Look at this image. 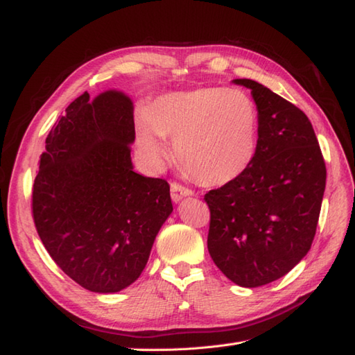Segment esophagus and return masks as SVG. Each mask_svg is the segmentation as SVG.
I'll return each mask as SVG.
<instances>
[{
    "label": "esophagus",
    "mask_w": 355,
    "mask_h": 355,
    "mask_svg": "<svg viewBox=\"0 0 355 355\" xmlns=\"http://www.w3.org/2000/svg\"><path fill=\"white\" fill-rule=\"evenodd\" d=\"M192 195V191L187 189V187L182 186L180 183H171V197L173 201H180L183 197H189Z\"/></svg>",
    "instance_id": "1"
}]
</instances>
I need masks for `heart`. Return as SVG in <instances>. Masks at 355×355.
Masks as SVG:
<instances>
[{
  "instance_id": "obj_1",
  "label": "heart",
  "mask_w": 355,
  "mask_h": 355,
  "mask_svg": "<svg viewBox=\"0 0 355 355\" xmlns=\"http://www.w3.org/2000/svg\"><path fill=\"white\" fill-rule=\"evenodd\" d=\"M137 139L146 155H168L163 139L173 140L178 163L206 186L238 178L252 164L259 112L239 88H197L160 96L149 105Z\"/></svg>"
}]
</instances>
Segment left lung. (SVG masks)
<instances>
[{"label": "left lung", "mask_w": 355, "mask_h": 355, "mask_svg": "<svg viewBox=\"0 0 355 355\" xmlns=\"http://www.w3.org/2000/svg\"><path fill=\"white\" fill-rule=\"evenodd\" d=\"M233 82L252 89L258 143L244 173L205 195L207 248L232 282L254 288L288 273L311 248L327 168L302 110L259 82Z\"/></svg>", "instance_id": "8db88e82"}]
</instances>
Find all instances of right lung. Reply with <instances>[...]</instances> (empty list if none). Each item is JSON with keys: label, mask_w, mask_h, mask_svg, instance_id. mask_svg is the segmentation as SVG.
Returning a JSON list of instances; mask_svg holds the SVG:
<instances>
[{"label": "right lung", "mask_w": 355, "mask_h": 355, "mask_svg": "<svg viewBox=\"0 0 355 355\" xmlns=\"http://www.w3.org/2000/svg\"><path fill=\"white\" fill-rule=\"evenodd\" d=\"M132 102L105 92L74 99L51 128L32 214L51 259L94 293L126 288L145 268L172 212L169 184L132 171Z\"/></svg>", "instance_id": "obj_1"}]
</instances>
